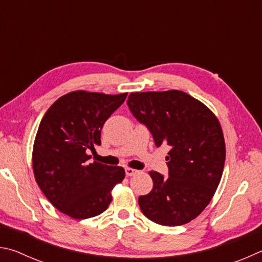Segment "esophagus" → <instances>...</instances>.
<instances>
[{"mask_svg":"<svg viewBox=\"0 0 262 262\" xmlns=\"http://www.w3.org/2000/svg\"><path fill=\"white\" fill-rule=\"evenodd\" d=\"M126 176H128V177H132V176H134V174H136L137 172V170H135V168H132V167H126Z\"/></svg>","mask_w":262,"mask_h":262,"instance_id":"1","label":"esophagus"}]
</instances>
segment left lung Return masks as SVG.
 <instances>
[{"label": "left lung", "instance_id": "left-lung-1", "mask_svg": "<svg viewBox=\"0 0 262 262\" xmlns=\"http://www.w3.org/2000/svg\"><path fill=\"white\" fill-rule=\"evenodd\" d=\"M127 105L157 147L171 148L165 158L168 178L149 172L154 187L139 198L142 212L166 227L188 223L209 205L223 173L225 143L219 119L179 90L132 92Z\"/></svg>", "mask_w": 262, "mask_h": 262}]
</instances>
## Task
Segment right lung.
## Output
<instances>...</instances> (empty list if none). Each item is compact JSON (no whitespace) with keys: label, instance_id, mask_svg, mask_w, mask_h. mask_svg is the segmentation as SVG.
<instances>
[{"label":"right lung","instance_id":"1","mask_svg":"<svg viewBox=\"0 0 262 262\" xmlns=\"http://www.w3.org/2000/svg\"><path fill=\"white\" fill-rule=\"evenodd\" d=\"M126 97L73 91L41 119L32 152L34 178L48 201L75 220L107 209L113 187L125 178L121 166L89 163L88 151L100 145L101 128Z\"/></svg>","mask_w":262,"mask_h":262}]
</instances>
